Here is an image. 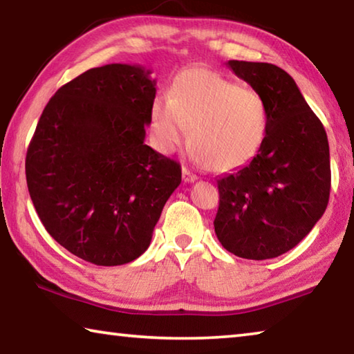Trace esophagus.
<instances>
[{
	"mask_svg": "<svg viewBox=\"0 0 354 354\" xmlns=\"http://www.w3.org/2000/svg\"><path fill=\"white\" fill-rule=\"evenodd\" d=\"M196 179H198V176L194 175V173L189 171L187 169H183V181L184 183H194V181H196Z\"/></svg>",
	"mask_w": 354,
	"mask_h": 354,
	"instance_id": "1",
	"label": "esophagus"
}]
</instances>
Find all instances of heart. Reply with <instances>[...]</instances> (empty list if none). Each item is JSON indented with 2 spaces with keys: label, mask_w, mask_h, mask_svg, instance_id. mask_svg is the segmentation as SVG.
Returning a JSON list of instances; mask_svg holds the SVG:
<instances>
[{
  "label": "heart",
  "mask_w": 354,
  "mask_h": 354,
  "mask_svg": "<svg viewBox=\"0 0 354 354\" xmlns=\"http://www.w3.org/2000/svg\"><path fill=\"white\" fill-rule=\"evenodd\" d=\"M189 129L192 154L209 170L225 173L247 165L266 140L268 107L259 92L241 87L217 71H181L170 97L151 106L156 148L173 153Z\"/></svg>",
  "instance_id": "obj_1"
}]
</instances>
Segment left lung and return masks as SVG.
I'll use <instances>...</instances> for the list:
<instances>
[{"mask_svg": "<svg viewBox=\"0 0 354 354\" xmlns=\"http://www.w3.org/2000/svg\"><path fill=\"white\" fill-rule=\"evenodd\" d=\"M226 65L266 100L268 129L253 160L217 179L215 234L239 257L272 259L297 247L325 212L331 189L328 137L283 68L247 61Z\"/></svg>", "mask_w": 354, "mask_h": 354, "instance_id": "1", "label": "left lung"}]
</instances>
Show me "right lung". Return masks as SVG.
I'll list each match as a JSON object with an SVG mask.
<instances>
[{
    "instance_id": "obj_1",
    "label": "right lung",
    "mask_w": 354,
    "mask_h": 354,
    "mask_svg": "<svg viewBox=\"0 0 354 354\" xmlns=\"http://www.w3.org/2000/svg\"><path fill=\"white\" fill-rule=\"evenodd\" d=\"M142 65L91 68L55 93L26 153V183L45 230L95 266L143 254L181 165L145 145L156 80Z\"/></svg>"
}]
</instances>
